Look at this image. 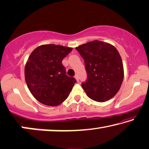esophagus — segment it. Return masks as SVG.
I'll use <instances>...</instances> for the list:
<instances>
[{
    "label": "esophagus",
    "instance_id": "1",
    "mask_svg": "<svg viewBox=\"0 0 149 149\" xmlns=\"http://www.w3.org/2000/svg\"><path fill=\"white\" fill-rule=\"evenodd\" d=\"M74 78H75V79L77 80V81H79V75H78V74L75 75Z\"/></svg>",
    "mask_w": 149,
    "mask_h": 149
}]
</instances>
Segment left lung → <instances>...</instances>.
<instances>
[{
  "mask_svg": "<svg viewBox=\"0 0 149 149\" xmlns=\"http://www.w3.org/2000/svg\"><path fill=\"white\" fill-rule=\"evenodd\" d=\"M85 61L87 79L82 87L87 96L105 102L118 92L124 79V67L119 52L111 44L94 40L77 47Z\"/></svg>",
  "mask_w": 149,
  "mask_h": 149,
  "instance_id": "1",
  "label": "left lung"
}]
</instances>
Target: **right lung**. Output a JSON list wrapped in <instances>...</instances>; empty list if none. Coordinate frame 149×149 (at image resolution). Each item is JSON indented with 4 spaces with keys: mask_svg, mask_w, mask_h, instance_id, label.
I'll return each instance as SVG.
<instances>
[{
    "mask_svg": "<svg viewBox=\"0 0 149 149\" xmlns=\"http://www.w3.org/2000/svg\"><path fill=\"white\" fill-rule=\"evenodd\" d=\"M72 48L55 44L38 46L29 56L25 67L27 85L38 101L56 106L66 100L77 81L66 74L62 61Z\"/></svg>",
    "mask_w": 149,
    "mask_h": 149,
    "instance_id": "right-lung-1",
    "label": "right lung"
}]
</instances>
